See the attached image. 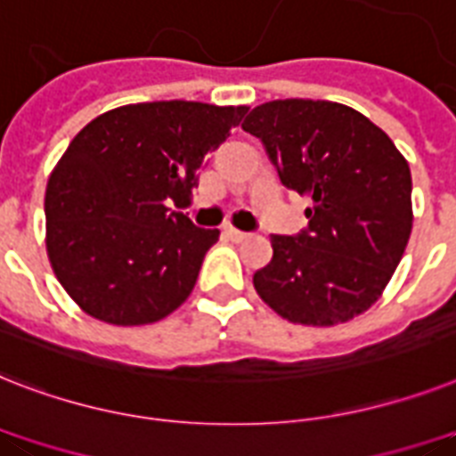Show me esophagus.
Here are the masks:
<instances>
[{"label": "esophagus", "instance_id": "1", "mask_svg": "<svg viewBox=\"0 0 456 456\" xmlns=\"http://www.w3.org/2000/svg\"><path fill=\"white\" fill-rule=\"evenodd\" d=\"M224 234H227V239L236 240V243H239V240H246L248 239L246 232H240V229H234V227H224Z\"/></svg>", "mask_w": 456, "mask_h": 456}]
</instances>
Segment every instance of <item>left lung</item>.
Here are the masks:
<instances>
[{
	"mask_svg": "<svg viewBox=\"0 0 456 456\" xmlns=\"http://www.w3.org/2000/svg\"><path fill=\"white\" fill-rule=\"evenodd\" d=\"M288 190L309 196L306 224L272 236V262L255 290L290 323L335 325L377 302L412 232V175L387 133L330 100H273L250 110Z\"/></svg>",
	"mask_w": 456,
	"mask_h": 456,
	"instance_id": "1",
	"label": "left lung"
}]
</instances>
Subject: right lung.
<instances>
[{
  "label": "right lung",
  "instance_id": "right-lung-1",
  "mask_svg": "<svg viewBox=\"0 0 456 456\" xmlns=\"http://www.w3.org/2000/svg\"><path fill=\"white\" fill-rule=\"evenodd\" d=\"M248 107L161 100L84 126L46 187V250L61 286L112 325L161 321L190 297L220 229L183 213L208 154Z\"/></svg>",
  "mask_w": 456,
  "mask_h": 456
}]
</instances>
